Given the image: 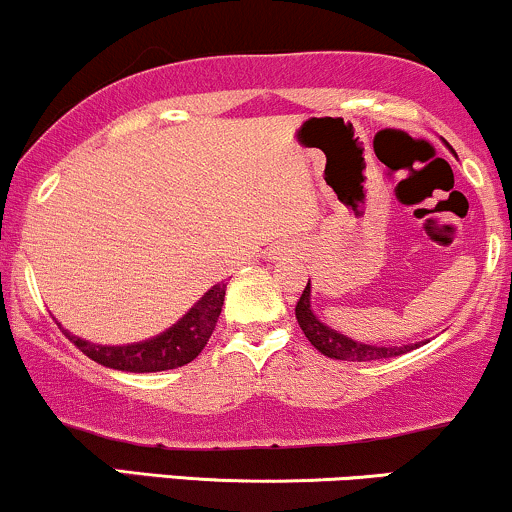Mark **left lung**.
I'll return each mask as SVG.
<instances>
[{
  "instance_id": "1",
  "label": "left lung",
  "mask_w": 512,
  "mask_h": 512,
  "mask_svg": "<svg viewBox=\"0 0 512 512\" xmlns=\"http://www.w3.org/2000/svg\"><path fill=\"white\" fill-rule=\"evenodd\" d=\"M296 320H299L303 335H306L308 342H311L318 352H323V355L330 359H342V362H376V359L401 357L406 355V352L415 350V347H420V345H403V347L364 345V342L345 338V335H340L338 330H330L328 325L320 323L311 311V282L306 284L299 303H296Z\"/></svg>"
}]
</instances>
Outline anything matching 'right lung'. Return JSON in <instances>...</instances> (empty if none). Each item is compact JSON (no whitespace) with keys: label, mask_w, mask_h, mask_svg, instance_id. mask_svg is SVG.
Returning a JSON list of instances; mask_svg holds the SVG:
<instances>
[{"label":"right lung","mask_w":512,"mask_h":512,"mask_svg":"<svg viewBox=\"0 0 512 512\" xmlns=\"http://www.w3.org/2000/svg\"><path fill=\"white\" fill-rule=\"evenodd\" d=\"M223 296H226V284H216L213 289L194 303L192 311L187 313L177 325H172L167 333L157 335L153 340L136 342V345L123 347H104L92 345V342L75 338L67 330L63 333L82 350L84 355L94 362L104 364L109 369H121V372H165V369H177L199 357L209 342L213 328H216L218 316L223 308Z\"/></svg>","instance_id":"1"}]
</instances>
